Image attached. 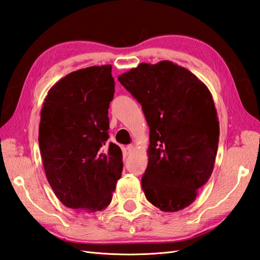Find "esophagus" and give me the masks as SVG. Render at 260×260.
I'll use <instances>...</instances> for the list:
<instances>
[{"mask_svg": "<svg viewBox=\"0 0 260 260\" xmlns=\"http://www.w3.org/2000/svg\"><path fill=\"white\" fill-rule=\"evenodd\" d=\"M125 149H127V154H131L133 151V145H128Z\"/></svg>", "mask_w": 260, "mask_h": 260, "instance_id": "obj_1", "label": "esophagus"}]
</instances>
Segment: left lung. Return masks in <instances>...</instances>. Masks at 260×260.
<instances>
[{
  "label": "left lung",
  "mask_w": 260,
  "mask_h": 260,
  "mask_svg": "<svg viewBox=\"0 0 260 260\" xmlns=\"http://www.w3.org/2000/svg\"><path fill=\"white\" fill-rule=\"evenodd\" d=\"M142 105L149 127L141 185L149 203L175 212L195 201L214 170L219 121L207 86L170 60L141 64L118 77Z\"/></svg>",
  "instance_id": "8db88e82"
}]
</instances>
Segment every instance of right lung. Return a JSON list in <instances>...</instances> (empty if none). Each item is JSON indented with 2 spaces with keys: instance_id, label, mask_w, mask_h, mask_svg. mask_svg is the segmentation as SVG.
Returning a JSON list of instances; mask_svg holds the SVG:
<instances>
[{
  "instance_id": "obj_1",
  "label": "right lung",
  "mask_w": 260,
  "mask_h": 260,
  "mask_svg": "<svg viewBox=\"0 0 260 260\" xmlns=\"http://www.w3.org/2000/svg\"><path fill=\"white\" fill-rule=\"evenodd\" d=\"M112 65L66 75L49 90L39 125L43 167L62 205L79 211L105 209L122 172V152L107 143L114 98Z\"/></svg>"
}]
</instances>
